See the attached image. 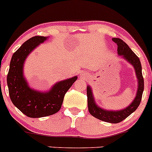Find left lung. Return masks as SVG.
<instances>
[{"instance_id": "8db88e82", "label": "left lung", "mask_w": 152, "mask_h": 152, "mask_svg": "<svg viewBox=\"0 0 152 152\" xmlns=\"http://www.w3.org/2000/svg\"><path fill=\"white\" fill-rule=\"evenodd\" d=\"M113 41L118 45V53L123 56L125 59H126L130 64L133 65L136 72V76L138 79V89H137V95L131 104L126 109L120 111H107L98 107L95 103L93 99V93L91 88L89 86L87 87V104L88 110L90 114L93 117L103 121L105 122H109L112 124L120 123L124 119L129 116L133 112L135 111L141 102L142 92L144 90V80L142 75V66L138 56L131 50L125 42L119 38H113Z\"/></svg>"}]
</instances>
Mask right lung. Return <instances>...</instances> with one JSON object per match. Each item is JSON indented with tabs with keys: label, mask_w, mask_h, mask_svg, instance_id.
Returning a JSON list of instances; mask_svg holds the SVG:
<instances>
[{
	"label": "right lung",
	"mask_w": 152,
	"mask_h": 152,
	"mask_svg": "<svg viewBox=\"0 0 152 152\" xmlns=\"http://www.w3.org/2000/svg\"><path fill=\"white\" fill-rule=\"evenodd\" d=\"M47 37L35 36L26 41L12 55L7 75V85L13 104L29 118H42L57 113L62 107L64 96L77 79L74 76L62 81L48 93H40L28 86L23 74L24 61L30 52Z\"/></svg>",
	"instance_id": "1"
}]
</instances>
